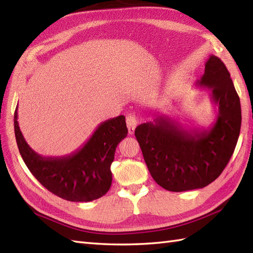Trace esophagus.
Segmentation results:
<instances>
[{
  "label": "esophagus",
  "instance_id": "obj_1",
  "mask_svg": "<svg viewBox=\"0 0 253 253\" xmlns=\"http://www.w3.org/2000/svg\"><path fill=\"white\" fill-rule=\"evenodd\" d=\"M126 123L128 127V132H129V135H133V133H135L136 127L138 125V121L136 116L133 114H129L126 117Z\"/></svg>",
  "mask_w": 253,
  "mask_h": 253
}]
</instances>
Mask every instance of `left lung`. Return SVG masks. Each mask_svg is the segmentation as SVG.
Returning a JSON list of instances; mask_svg holds the SVG:
<instances>
[{
    "label": "left lung",
    "mask_w": 253,
    "mask_h": 253,
    "mask_svg": "<svg viewBox=\"0 0 253 253\" xmlns=\"http://www.w3.org/2000/svg\"><path fill=\"white\" fill-rule=\"evenodd\" d=\"M197 87L210 89L217 106L216 120L209 128L185 129L169 116L143 123L135 130L150 174L169 191L199 189L222 174L232 158L241 126V107L226 66L210 55Z\"/></svg>",
    "instance_id": "1"
}]
</instances>
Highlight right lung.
<instances>
[{
    "instance_id": "add662e5",
    "label": "right lung",
    "mask_w": 253,
    "mask_h": 253,
    "mask_svg": "<svg viewBox=\"0 0 253 253\" xmlns=\"http://www.w3.org/2000/svg\"><path fill=\"white\" fill-rule=\"evenodd\" d=\"M14 114L15 137L27 168L42 186L57 197L73 202H89L109 191L111 164L117 144L126 138L125 116L107 120L96 127L82 148L64 157H42L26 142Z\"/></svg>"
}]
</instances>
